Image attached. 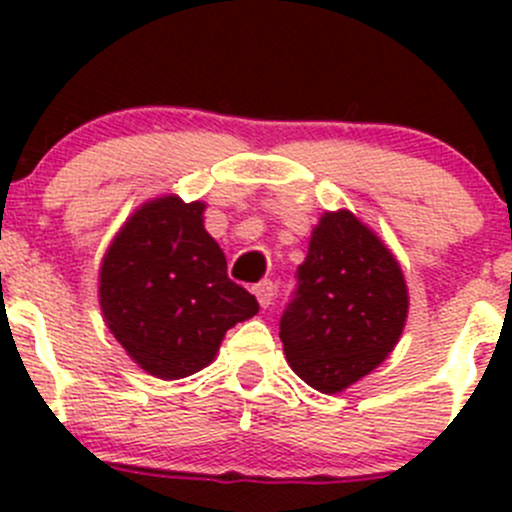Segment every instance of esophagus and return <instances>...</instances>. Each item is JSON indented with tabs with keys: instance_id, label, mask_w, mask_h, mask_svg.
Returning <instances> with one entry per match:
<instances>
[{
	"instance_id": "1",
	"label": "esophagus",
	"mask_w": 512,
	"mask_h": 512,
	"mask_svg": "<svg viewBox=\"0 0 512 512\" xmlns=\"http://www.w3.org/2000/svg\"><path fill=\"white\" fill-rule=\"evenodd\" d=\"M252 292L257 294V302L267 309L272 304V297H275V282H270V280L257 282V285L252 287Z\"/></svg>"
}]
</instances>
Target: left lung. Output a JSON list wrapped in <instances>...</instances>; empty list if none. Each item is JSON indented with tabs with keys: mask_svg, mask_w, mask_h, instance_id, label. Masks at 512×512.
Returning <instances> with one entry per match:
<instances>
[{
	"mask_svg": "<svg viewBox=\"0 0 512 512\" xmlns=\"http://www.w3.org/2000/svg\"><path fill=\"white\" fill-rule=\"evenodd\" d=\"M406 314L409 289L389 247L349 210L324 213L280 319L294 374L322 394L344 391L394 352Z\"/></svg>",
	"mask_w": 512,
	"mask_h": 512,
	"instance_id": "8db88e82",
	"label": "left lung"
}]
</instances>
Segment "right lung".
Returning a JSON list of instances; mask_svg holds the SVG:
<instances>
[{
  "label": "right lung",
  "mask_w": 512,
  "mask_h": 512,
  "mask_svg": "<svg viewBox=\"0 0 512 512\" xmlns=\"http://www.w3.org/2000/svg\"><path fill=\"white\" fill-rule=\"evenodd\" d=\"M205 203L148 200L118 230L101 262L98 302L113 337L158 379L195 374L225 332L260 312L255 294L227 277V260L203 225Z\"/></svg>",
  "instance_id": "obj_1"
}]
</instances>
